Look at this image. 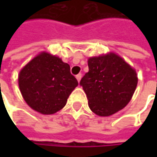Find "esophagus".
I'll return each mask as SVG.
<instances>
[{
	"label": "esophagus",
	"instance_id": "obj_1",
	"mask_svg": "<svg viewBox=\"0 0 157 157\" xmlns=\"http://www.w3.org/2000/svg\"><path fill=\"white\" fill-rule=\"evenodd\" d=\"M75 77H76V79H77V81L80 82V81H81V79H82V74H78Z\"/></svg>",
	"mask_w": 157,
	"mask_h": 157
}]
</instances>
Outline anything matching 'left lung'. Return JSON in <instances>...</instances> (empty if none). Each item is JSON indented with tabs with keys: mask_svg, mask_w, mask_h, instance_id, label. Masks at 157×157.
I'll return each mask as SVG.
<instances>
[{
	"mask_svg": "<svg viewBox=\"0 0 157 157\" xmlns=\"http://www.w3.org/2000/svg\"><path fill=\"white\" fill-rule=\"evenodd\" d=\"M88 68L80 85L94 113L109 116L130 102L138 79L136 71L124 59L114 53L92 57L88 60Z\"/></svg>",
	"mask_w": 157,
	"mask_h": 157,
	"instance_id": "left-lung-1",
	"label": "left lung"
}]
</instances>
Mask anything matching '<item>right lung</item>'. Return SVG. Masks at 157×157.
Segmentation results:
<instances>
[{
	"label": "right lung",
	"mask_w": 157,
	"mask_h": 157,
	"mask_svg": "<svg viewBox=\"0 0 157 157\" xmlns=\"http://www.w3.org/2000/svg\"><path fill=\"white\" fill-rule=\"evenodd\" d=\"M19 87L27 105L33 110L52 114L63 108L78 85L70 65L59 57L42 52L20 72Z\"/></svg>",
	"instance_id": "add662e5"
}]
</instances>
